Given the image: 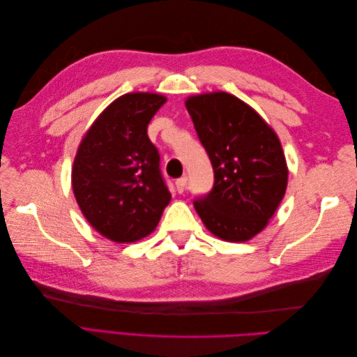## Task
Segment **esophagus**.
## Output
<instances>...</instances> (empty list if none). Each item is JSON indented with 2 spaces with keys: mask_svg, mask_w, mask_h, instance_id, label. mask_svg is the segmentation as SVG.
<instances>
[{
  "mask_svg": "<svg viewBox=\"0 0 357 357\" xmlns=\"http://www.w3.org/2000/svg\"><path fill=\"white\" fill-rule=\"evenodd\" d=\"M186 185H188V177H186V176H183V177H180V178L176 180V189H177L178 193L185 192Z\"/></svg>",
  "mask_w": 357,
  "mask_h": 357,
  "instance_id": "esophagus-1",
  "label": "esophagus"
}]
</instances>
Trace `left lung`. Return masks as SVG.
Listing matches in <instances>:
<instances>
[{
    "label": "left lung",
    "instance_id": "left-lung-1",
    "mask_svg": "<svg viewBox=\"0 0 357 357\" xmlns=\"http://www.w3.org/2000/svg\"><path fill=\"white\" fill-rule=\"evenodd\" d=\"M186 109L207 152L214 185L193 205L207 229L240 243L261 232L287 188L282 144L250 105L226 92L190 96Z\"/></svg>",
    "mask_w": 357,
    "mask_h": 357
}]
</instances>
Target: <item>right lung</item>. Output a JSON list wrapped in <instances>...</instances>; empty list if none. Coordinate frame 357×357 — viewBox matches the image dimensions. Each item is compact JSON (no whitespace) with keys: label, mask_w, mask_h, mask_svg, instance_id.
<instances>
[{"label":"right lung","mask_w":357,"mask_h":357,"mask_svg":"<svg viewBox=\"0 0 357 357\" xmlns=\"http://www.w3.org/2000/svg\"><path fill=\"white\" fill-rule=\"evenodd\" d=\"M167 98L134 92L113 101L79 146L73 190L92 228L116 243H134L153 232L171 193L147 125Z\"/></svg>","instance_id":"1"}]
</instances>
